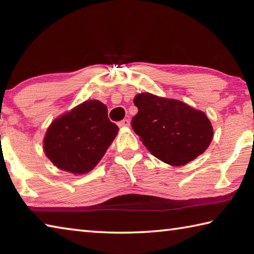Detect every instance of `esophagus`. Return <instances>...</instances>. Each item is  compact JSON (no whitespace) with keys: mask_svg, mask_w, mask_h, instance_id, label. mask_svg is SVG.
I'll use <instances>...</instances> for the list:
<instances>
[{"mask_svg":"<svg viewBox=\"0 0 254 254\" xmlns=\"http://www.w3.org/2000/svg\"><path fill=\"white\" fill-rule=\"evenodd\" d=\"M128 126H130V121H128L127 119H124L123 121L119 122V127H127Z\"/></svg>","mask_w":254,"mask_h":254,"instance_id":"1","label":"esophagus"}]
</instances>
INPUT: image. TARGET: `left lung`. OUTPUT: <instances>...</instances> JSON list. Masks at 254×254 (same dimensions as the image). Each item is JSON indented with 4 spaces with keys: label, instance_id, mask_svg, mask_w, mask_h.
<instances>
[{
    "label": "left lung",
    "instance_id": "1",
    "mask_svg": "<svg viewBox=\"0 0 254 254\" xmlns=\"http://www.w3.org/2000/svg\"><path fill=\"white\" fill-rule=\"evenodd\" d=\"M131 124L151 154L171 166H184L208 148L213 127L204 112L150 93L134 97Z\"/></svg>",
    "mask_w": 254,
    "mask_h": 254
}]
</instances>
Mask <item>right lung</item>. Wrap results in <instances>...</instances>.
<instances>
[{"instance_id": "add662e5", "label": "right lung", "mask_w": 254, "mask_h": 254, "mask_svg": "<svg viewBox=\"0 0 254 254\" xmlns=\"http://www.w3.org/2000/svg\"><path fill=\"white\" fill-rule=\"evenodd\" d=\"M119 127L107 118V107L86 101L50 124L44 150L57 168L74 175L91 171L104 156Z\"/></svg>"}]
</instances>
